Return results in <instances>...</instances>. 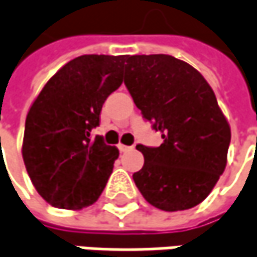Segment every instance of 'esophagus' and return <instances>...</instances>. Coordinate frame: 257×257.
<instances>
[{
    "label": "esophagus",
    "instance_id": "obj_1",
    "mask_svg": "<svg viewBox=\"0 0 257 257\" xmlns=\"http://www.w3.org/2000/svg\"><path fill=\"white\" fill-rule=\"evenodd\" d=\"M118 149H120V152H128V150H132V146H125V145H118Z\"/></svg>",
    "mask_w": 257,
    "mask_h": 257
}]
</instances>
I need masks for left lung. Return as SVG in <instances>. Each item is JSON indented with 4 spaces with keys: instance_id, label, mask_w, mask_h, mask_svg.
<instances>
[{
    "instance_id": "left-lung-1",
    "label": "left lung",
    "mask_w": 257,
    "mask_h": 257,
    "mask_svg": "<svg viewBox=\"0 0 257 257\" xmlns=\"http://www.w3.org/2000/svg\"><path fill=\"white\" fill-rule=\"evenodd\" d=\"M124 84L143 117L161 132L159 148L137 145L145 165L136 186L163 211L192 208L210 195L227 165L230 124L194 66L169 55L125 59Z\"/></svg>"
}]
</instances>
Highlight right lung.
<instances>
[{"label":"right lung","mask_w":257,"mask_h":257,"mask_svg":"<svg viewBox=\"0 0 257 257\" xmlns=\"http://www.w3.org/2000/svg\"><path fill=\"white\" fill-rule=\"evenodd\" d=\"M125 55H82L62 66L27 112L23 161L39 195L82 210L99 198L118 149L91 139L107 96L122 84Z\"/></svg>","instance_id":"add662e5"}]
</instances>
